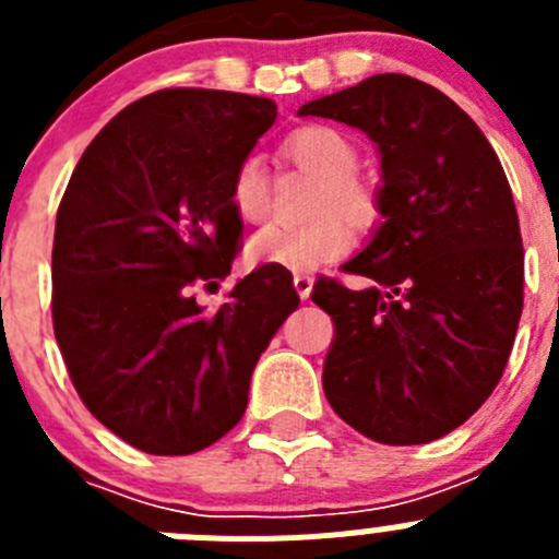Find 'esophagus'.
I'll return each mask as SVG.
<instances>
[{"label":"esophagus","mask_w":559,"mask_h":559,"mask_svg":"<svg viewBox=\"0 0 559 559\" xmlns=\"http://www.w3.org/2000/svg\"><path fill=\"white\" fill-rule=\"evenodd\" d=\"M294 288H296V294H299V299H310V290H313V276L294 274Z\"/></svg>","instance_id":"34e87169"}]
</instances>
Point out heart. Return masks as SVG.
<instances>
[{"label": "heart", "mask_w": 559, "mask_h": 559, "mask_svg": "<svg viewBox=\"0 0 559 559\" xmlns=\"http://www.w3.org/2000/svg\"><path fill=\"white\" fill-rule=\"evenodd\" d=\"M283 153L294 165L305 167L322 179L316 192L313 212L338 211L337 216L313 218L299 226L271 224L249 240V260L254 265H276L288 271H313L338 260L349 249V229L367 226L374 218L372 190L358 170V147L347 133L333 126H305L288 133ZM229 199L235 212L249 224H260L271 210L269 173L257 156H246L231 173Z\"/></svg>", "instance_id": "b5f03b06"}]
</instances>
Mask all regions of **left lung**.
<instances>
[{
  "label": "left lung",
  "instance_id": "8db88e82",
  "mask_svg": "<svg viewBox=\"0 0 559 559\" xmlns=\"http://www.w3.org/2000/svg\"><path fill=\"white\" fill-rule=\"evenodd\" d=\"M378 145L380 226L313 299L333 316L324 394L383 445H423L476 414L501 380L523 310V246L510 181L481 128L408 75H372L299 108Z\"/></svg>",
  "mask_w": 559,
  "mask_h": 559
}]
</instances>
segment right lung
<instances>
[{"instance_id":"right-lung-1","label":"right lung","mask_w":559,"mask_h":559,"mask_svg":"<svg viewBox=\"0 0 559 559\" xmlns=\"http://www.w3.org/2000/svg\"><path fill=\"white\" fill-rule=\"evenodd\" d=\"M269 97L162 88L83 151L56 218L52 328L83 406L128 445L187 456L240 423L257 360L299 308L260 265L206 313L243 231L231 173L274 126Z\"/></svg>"}]
</instances>
